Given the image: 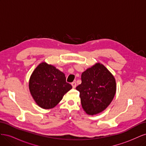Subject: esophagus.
I'll list each match as a JSON object with an SVG mask.
<instances>
[{
  "instance_id": "obj_1",
  "label": "esophagus",
  "mask_w": 146,
  "mask_h": 146,
  "mask_svg": "<svg viewBox=\"0 0 146 146\" xmlns=\"http://www.w3.org/2000/svg\"><path fill=\"white\" fill-rule=\"evenodd\" d=\"M71 85H72V88H76V85H77L76 82H72V83H71Z\"/></svg>"
}]
</instances>
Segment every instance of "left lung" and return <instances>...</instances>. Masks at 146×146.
<instances>
[{"label":"left lung","instance_id":"1","mask_svg":"<svg viewBox=\"0 0 146 146\" xmlns=\"http://www.w3.org/2000/svg\"><path fill=\"white\" fill-rule=\"evenodd\" d=\"M82 83L76 87L80 92L82 108L88 114L103 111L111 102L116 91V80L105 66L99 63L82 74Z\"/></svg>","mask_w":146,"mask_h":146}]
</instances>
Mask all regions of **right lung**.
<instances>
[{"instance_id": "right-lung-1", "label": "right lung", "mask_w": 146, "mask_h": 146, "mask_svg": "<svg viewBox=\"0 0 146 146\" xmlns=\"http://www.w3.org/2000/svg\"><path fill=\"white\" fill-rule=\"evenodd\" d=\"M72 86L66 81L64 73L45 62L34 70L29 80V90L34 100L41 108L55 107Z\"/></svg>"}]
</instances>
